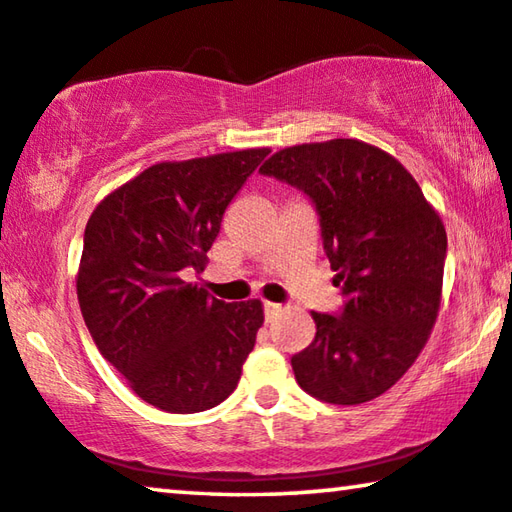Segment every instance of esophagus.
<instances>
[{"label": "esophagus", "instance_id": "1", "mask_svg": "<svg viewBox=\"0 0 512 512\" xmlns=\"http://www.w3.org/2000/svg\"><path fill=\"white\" fill-rule=\"evenodd\" d=\"M283 311H285V308L280 306V304H271V301H266V304H264V318H266V322L278 320L280 315H283Z\"/></svg>", "mask_w": 512, "mask_h": 512}]
</instances>
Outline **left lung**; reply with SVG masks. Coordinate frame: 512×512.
Segmentation results:
<instances>
[{"mask_svg":"<svg viewBox=\"0 0 512 512\" xmlns=\"http://www.w3.org/2000/svg\"><path fill=\"white\" fill-rule=\"evenodd\" d=\"M313 199L341 315L311 313L315 338L292 357L311 397L357 406L397 385L429 341L443 292L441 215L399 160L371 143L331 139L271 155L262 167Z\"/></svg>","mask_w":512,"mask_h":512,"instance_id":"obj_1","label":"left lung"}]
</instances>
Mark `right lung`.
I'll return each mask as SVG.
<instances>
[{"label": "right lung", "mask_w": 512, "mask_h": 512, "mask_svg": "<svg viewBox=\"0 0 512 512\" xmlns=\"http://www.w3.org/2000/svg\"><path fill=\"white\" fill-rule=\"evenodd\" d=\"M269 148L157 162L92 211L76 294L104 359L167 413H199L236 390L264 322L259 299L208 297L204 271L222 215Z\"/></svg>", "instance_id": "add662e5"}]
</instances>
